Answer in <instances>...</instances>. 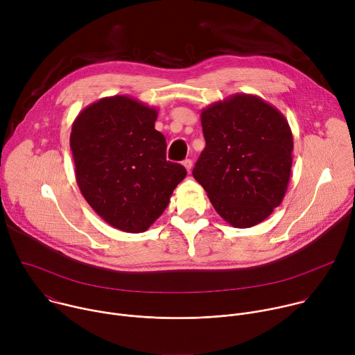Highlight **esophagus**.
Returning <instances> with one entry per match:
<instances>
[{"label":"esophagus","mask_w":355,"mask_h":355,"mask_svg":"<svg viewBox=\"0 0 355 355\" xmlns=\"http://www.w3.org/2000/svg\"><path fill=\"white\" fill-rule=\"evenodd\" d=\"M182 166L187 168V171L189 173L191 171V168H192V160H189V159H187V160H184L182 162Z\"/></svg>","instance_id":"esophagus-1"}]
</instances>
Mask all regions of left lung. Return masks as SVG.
Segmentation results:
<instances>
[{
    "mask_svg": "<svg viewBox=\"0 0 355 355\" xmlns=\"http://www.w3.org/2000/svg\"><path fill=\"white\" fill-rule=\"evenodd\" d=\"M207 141L192 175L233 227L266 220L286 193L293 137L286 118L263 98L233 94L200 112Z\"/></svg>",
    "mask_w": 355,
    "mask_h": 355,
    "instance_id": "left-lung-1",
    "label": "left lung"
}]
</instances>
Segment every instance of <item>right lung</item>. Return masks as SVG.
Returning a JSON list of instances; mask_svg holds the SVG:
<instances>
[{
  "label": "right lung",
  "instance_id": "right-lung-1",
  "mask_svg": "<svg viewBox=\"0 0 355 355\" xmlns=\"http://www.w3.org/2000/svg\"><path fill=\"white\" fill-rule=\"evenodd\" d=\"M157 115L135 98L114 95L84 108L71 126L78 188L96 215L122 232H146L187 175L166 159Z\"/></svg>",
  "mask_w": 355,
  "mask_h": 355
}]
</instances>
